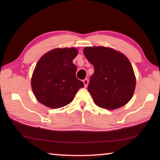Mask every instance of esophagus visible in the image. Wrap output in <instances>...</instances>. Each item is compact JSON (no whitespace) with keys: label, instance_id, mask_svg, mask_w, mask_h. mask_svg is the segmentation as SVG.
<instances>
[{"label":"esophagus","instance_id":"esophagus-1","mask_svg":"<svg viewBox=\"0 0 160 160\" xmlns=\"http://www.w3.org/2000/svg\"><path fill=\"white\" fill-rule=\"evenodd\" d=\"M83 82H84V87H87V85H88V83H89V80L87 79V78H85V79L83 80Z\"/></svg>","mask_w":160,"mask_h":160}]
</instances>
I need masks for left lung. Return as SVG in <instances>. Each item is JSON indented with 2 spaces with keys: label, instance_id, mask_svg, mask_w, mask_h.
<instances>
[{
  "label": "left lung",
  "instance_id": "obj_1",
  "mask_svg": "<svg viewBox=\"0 0 160 160\" xmlns=\"http://www.w3.org/2000/svg\"><path fill=\"white\" fill-rule=\"evenodd\" d=\"M83 52L94 66L87 89L95 103L110 110L128 103L135 88V73L128 58L104 47H85Z\"/></svg>",
  "mask_w": 160,
  "mask_h": 160
}]
</instances>
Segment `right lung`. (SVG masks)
Wrapping results in <instances>:
<instances>
[{
	"instance_id": "obj_1",
	"label": "right lung",
	"mask_w": 160,
	"mask_h": 160,
	"mask_svg": "<svg viewBox=\"0 0 160 160\" xmlns=\"http://www.w3.org/2000/svg\"><path fill=\"white\" fill-rule=\"evenodd\" d=\"M75 48H57L48 52L37 62L31 86L41 103L59 108L73 101L76 92L84 87L76 76L77 68L73 60L77 56Z\"/></svg>"
}]
</instances>
